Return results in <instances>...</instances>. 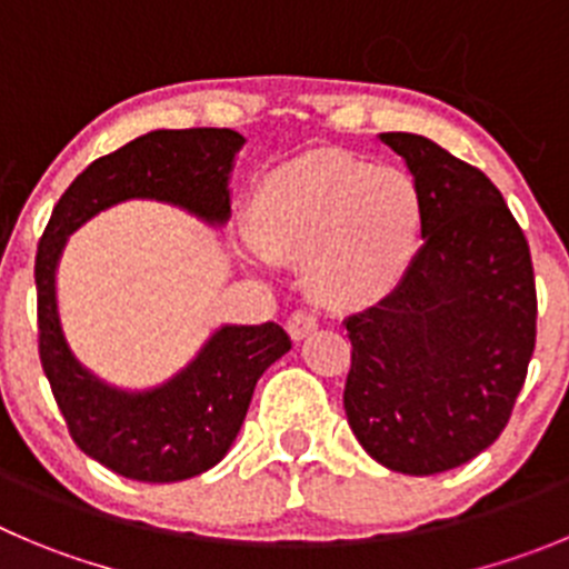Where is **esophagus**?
<instances>
[{
	"label": "esophagus",
	"mask_w": 569,
	"mask_h": 569,
	"mask_svg": "<svg viewBox=\"0 0 569 569\" xmlns=\"http://www.w3.org/2000/svg\"><path fill=\"white\" fill-rule=\"evenodd\" d=\"M286 328H289L291 339H295V342H300V339H306L309 333L317 331V317L309 315V311H295V315L286 320Z\"/></svg>",
	"instance_id": "1"
}]
</instances>
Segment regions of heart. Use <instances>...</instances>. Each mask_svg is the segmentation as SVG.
<instances>
[{"instance_id": "heart-1", "label": "heart", "mask_w": 569, "mask_h": 569, "mask_svg": "<svg viewBox=\"0 0 569 569\" xmlns=\"http://www.w3.org/2000/svg\"><path fill=\"white\" fill-rule=\"evenodd\" d=\"M412 173L345 151H311L260 179L247 238L278 263H306V289L328 309L385 300L412 269L423 238Z\"/></svg>"}]
</instances>
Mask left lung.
Listing matches in <instances>:
<instances>
[{
	"mask_svg": "<svg viewBox=\"0 0 569 569\" xmlns=\"http://www.w3.org/2000/svg\"><path fill=\"white\" fill-rule=\"evenodd\" d=\"M423 193V247L379 306L345 320V416L376 463L438 475L500 438L536 345L530 249L491 179L438 142L379 134Z\"/></svg>",
	"mask_w": 569,
	"mask_h": 569,
	"instance_id": "obj_1",
	"label": "left lung"
}]
</instances>
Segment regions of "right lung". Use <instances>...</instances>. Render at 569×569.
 <instances>
[{"mask_svg": "<svg viewBox=\"0 0 569 569\" xmlns=\"http://www.w3.org/2000/svg\"><path fill=\"white\" fill-rule=\"evenodd\" d=\"M243 137L232 129H157L94 159L58 199L36 252L39 353L69 435L89 458L140 482H179L212 469L238 438L258 379L289 353L278 322L221 326L193 359L148 390H123L72 353L56 274L69 236L98 212L151 199L210 227L230 221V173Z\"/></svg>", "mask_w": 569, "mask_h": 569, "instance_id": "1", "label": "right lung"}]
</instances>
